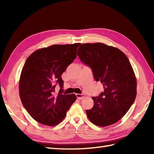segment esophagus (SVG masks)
I'll use <instances>...</instances> for the list:
<instances>
[{
	"mask_svg": "<svg viewBox=\"0 0 154 154\" xmlns=\"http://www.w3.org/2000/svg\"><path fill=\"white\" fill-rule=\"evenodd\" d=\"M76 97L78 99H83V97H85V94H76Z\"/></svg>",
	"mask_w": 154,
	"mask_h": 154,
	"instance_id": "obj_1",
	"label": "esophagus"
}]
</instances>
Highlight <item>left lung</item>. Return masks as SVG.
Wrapping results in <instances>:
<instances>
[{
  "instance_id": "8db88e82",
  "label": "left lung",
  "mask_w": 154,
  "mask_h": 154,
  "mask_svg": "<svg viewBox=\"0 0 154 154\" xmlns=\"http://www.w3.org/2000/svg\"><path fill=\"white\" fill-rule=\"evenodd\" d=\"M77 55L104 87V92L92 97L94 105L86 110L88 119L99 126L112 125L125 115L136 97V79L130 61L119 49L103 43L82 44Z\"/></svg>"
}]
</instances>
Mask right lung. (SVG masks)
<instances>
[{
  "instance_id": "add662e5",
  "label": "right lung",
  "mask_w": 154,
  "mask_h": 154,
  "mask_svg": "<svg viewBox=\"0 0 154 154\" xmlns=\"http://www.w3.org/2000/svg\"><path fill=\"white\" fill-rule=\"evenodd\" d=\"M80 43L53 45L35 51L23 66L19 94L23 106L39 123L54 126L60 123L77 97L63 93L61 75L77 57ZM59 84L57 94L54 89Z\"/></svg>"
}]
</instances>
